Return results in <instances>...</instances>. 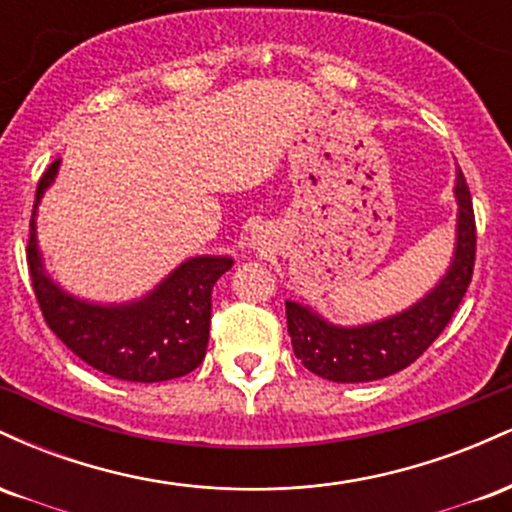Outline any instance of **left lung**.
<instances>
[{
	"instance_id": "obj_1",
	"label": "left lung",
	"mask_w": 512,
	"mask_h": 512,
	"mask_svg": "<svg viewBox=\"0 0 512 512\" xmlns=\"http://www.w3.org/2000/svg\"><path fill=\"white\" fill-rule=\"evenodd\" d=\"M455 195L460 202L455 260L443 281L414 308L375 325L344 330L327 325L303 305L286 301L293 354L310 373L332 383H368L411 366L436 342L460 308L477 260V221L462 173H457Z\"/></svg>"
}]
</instances>
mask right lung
I'll list each match as a JSON object with an SVG mask.
<instances>
[{
  "label": "right lung",
  "mask_w": 512,
  "mask_h": 512,
  "mask_svg": "<svg viewBox=\"0 0 512 512\" xmlns=\"http://www.w3.org/2000/svg\"><path fill=\"white\" fill-rule=\"evenodd\" d=\"M60 158L40 175L33 216ZM28 233V274L45 325L72 354L91 368L129 383L182 378L204 361L209 344L211 289L233 267L231 257H195L163 281L142 303L101 308L76 301L43 274L35 250V226Z\"/></svg>",
  "instance_id": "1"
}]
</instances>
